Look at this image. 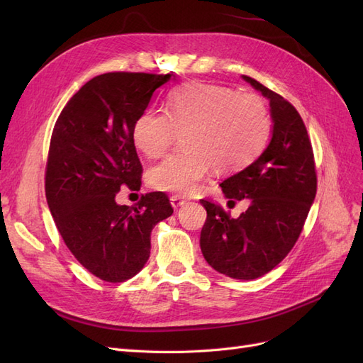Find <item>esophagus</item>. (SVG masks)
<instances>
[{"instance_id": "1", "label": "esophagus", "mask_w": 363, "mask_h": 363, "mask_svg": "<svg viewBox=\"0 0 363 363\" xmlns=\"http://www.w3.org/2000/svg\"><path fill=\"white\" fill-rule=\"evenodd\" d=\"M169 200H171V206L174 208H179V207H182L186 203V200L183 199V196H180V195H172Z\"/></svg>"}]
</instances>
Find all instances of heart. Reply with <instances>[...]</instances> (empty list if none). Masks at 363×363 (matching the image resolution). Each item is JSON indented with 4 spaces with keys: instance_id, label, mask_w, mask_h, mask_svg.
Segmentation results:
<instances>
[{
    "instance_id": "heart-1",
    "label": "heart",
    "mask_w": 363,
    "mask_h": 363,
    "mask_svg": "<svg viewBox=\"0 0 363 363\" xmlns=\"http://www.w3.org/2000/svg\"><path fill=\"white\" fill-rule=\"evenodd\" d=\"M175 133H183L184 150L151 168L148 182L159 191L188 195L212 167L233 172L255 160L268 144L271 116L256 94L195 82L172 91L164 112H142L133 123L131 140L140 155L157 159L167 152Z\"/></svg>"
}]
</instances>
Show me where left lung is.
<instances>
[{"label": "left lung", "mask_w": 363, "mask_h": 363, "mask_svg": "<svg viewBox=\"0 0 363 363\" xmlns=\"http://www.w3.org/2000/svg\"><path fill=\"white\" fill-rule=\"evenodd\" d=\"M269 100L272 136L262 155L221 183L228 204L250 200L239 218L201 200L207 218L203 256L215 271L238 280L265 276L288 256L298 239L316 194L312 144L296 108L251 77L242 75Z\"/></svg>", "instance_id": "left-lung-1"}]
</instances>
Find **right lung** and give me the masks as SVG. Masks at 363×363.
I'll return each instance as SVG.
<instances>
[{
	"label": "right lung",
	"mask_w": 363,
	"mask_h": 363,
	"mask_svg": "<svg viewBox=\"0 0 363 363\" xmlns=\"http://www.w3.org/2000/svg\"><path fill=\"white\" fill-rule=\"evenodd\" d=\"M172 74L107 72L94 77L63 107L54 125L45 195L74 257L95 277L125 281L145 267L151 230L172 215L163 192L135 207L115 200L121 186L140 189L142 164L131 140L135 119Z\"/></svg>",
	"instance_id": "right-lung-1"
}]
</instances>
